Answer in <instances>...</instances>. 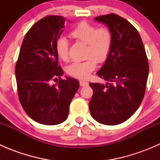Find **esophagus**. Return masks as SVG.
<instances>
[{"label": "esophagus", "instance_id": "obj_1", "mask_svg": "<svg viewBox=\"0 0 160 160\" xmlns=\"http://www.w3.org/2000/svg\"><path fill=\"white\" fill-rule=\"evenodd\" d=\"M80 85L81 87H87L89 85V83H88V82L87 81H83V80H80Z\"/></svg>", "mask_w": 160, "mask_h": 160}]
</instances>
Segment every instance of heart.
<instances>
[{
	"label": "heart",
	"instance_id": "heart-1",
	"mask_svg": "<svg viewBox=\"0 0 160 160\" xmlns=\"http://www.w3.org/2000/svg\"><path fill=\"white\" fill-rule=\"evenodd\" d=\"M69 35L77 41L87 44L86 56L88 59L69 66L67 73L77 79H88L96 69L97 62H104L108 58L113 46L112 32L106 26L97 28L96 25L83 21L70 31ZM55 51L61 60L68 59L69 43L64 37L57 38Z\"/></svg>",
	"mask_w": 160,
	"mask_h": 160
}]
</instances>
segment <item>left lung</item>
I'll return each mask as SVG.
<instances>
[{
	"label": "left lung",
	"mask_w": 160,
	"mask_h": 160,
	"mask_svg": "<svg viewBox=\"0 0 160 160\" xmlns=\"http://www.w3.org/2000/svg\"><path fill=\"white\" fill-rule=\"evenodd\" d=\"M94 19L111 30L113 46L97 72L108 83H90L93 91L90 111L99 123L118 125L128 120L142 101L149 75L148 58L138 31L126 19L113 13Z\"/></svg>",
	"instance_id": "8db88e82"
}]
</instances>
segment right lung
<instances>
[{
  "instance_id": "1",
  "label": "right lung",
  "mask_w": 160,
  "mask_h": 160,
  "mask_svg": "<svg viewBox=\"0 0 160 160\" xmlns=\"http://www.w3.org/2000/svg\"><path fill=\"white\" fill-rule=\"evenodd\" d=\"M65 22L62 16L48 15L32 25L24 38L16 62L21 104L31 118L42 125H58L66 121L80 86L76 79H61L63 71L58 65L55 44Z\"/></svg>"
}]
</instances>
